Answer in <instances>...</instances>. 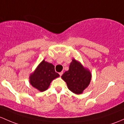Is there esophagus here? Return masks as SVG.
<instances>
[{
	"label": "esophagus",
	"mask_w": 124,
	"mask_h": 124,
	"mask_svg": "<svg viewBox=\"0 0 124 124\" xmlns=\"http://www.w3.org/2000/svg\"><path fill=\"white\" fill-rule=\"evenodd\" d=\"M59 74L60 76H62V74H63V72H61L59 73Z\"/></svg>",
	"instance_id": "obj_1"
}]
</instances>
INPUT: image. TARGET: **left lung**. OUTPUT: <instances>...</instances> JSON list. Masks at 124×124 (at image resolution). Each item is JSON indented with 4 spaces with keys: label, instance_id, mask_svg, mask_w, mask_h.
Wrapping results in <instances>:
<instances>
[{
    "label": "left lung",
    "instance_id": "8db88e82",
    "mask_svg": "<svg viewBox=\"0 0 124 124\" xmlns=\"http://www.w3.org/2000/svg\"><path fill=\"white\" fill-rule=\"evenodd\" d=\"M61 78L66 82L70 90L79 94L83 93L89 85L92 75L88 70L73 59L69 70L65 72Z\"/></svg>",
    "mask_w": 124,
    "mask_h": 124
}]
</instances>
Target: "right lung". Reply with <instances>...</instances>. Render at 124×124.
Listing matches in <instances>:
<instances>
[{"label":"right lung","instance_id":"right-lung-1","mask_svg":"<svg viewBox=\"0 0 124 124\" xmlns=\"http://www.w3.org/2000/svg\"><path fill=\"white\" fill-rule=\"evenodd\" d=\"M58 77L59 75L55 72L54 66L43 60L30 75V81L32 87L44 92L47 89L52 81Z\"/></svg>","mask_w":124,"mask_h":124}]
</instances>
